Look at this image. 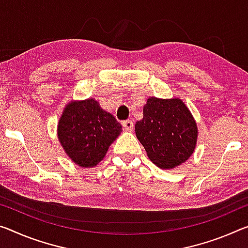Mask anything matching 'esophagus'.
I'll use <instances>...</instances> for the list:
<instances>
[{"label":"esophagus","instance_id":"esophagus-1","mask_svg":"<svg viewBox=\"0 0 248 248\" xmlns=\"http://www.w3.org/2000/svg\"><path fill=\"white\" fill-rule=\"evenodd\" d=\"M123 125L125 130H132L133 129V121L132 120H124L123 121Z\"/></svg>","mask_w":248,"mask_h":248}]
</instances>
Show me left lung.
Here are the masks:
<instances>
[{
    "label": "left lung",
    "instance_id": "obj_1",
    "mask_svg": "<svg viewBox=\"0 0 248 248\" xmlns=\"http://www.w3.org/2000/svg\"><path fill=\"white\" fill-rule=\"evenodd\" d=\"M136 135L155 166L172 169L193 153L198 128L182 100L151 97L143 107V119L136 124Z\"/></svg>",
    "mask_w": 248,
    "mask_h": 248
}]
</instances>
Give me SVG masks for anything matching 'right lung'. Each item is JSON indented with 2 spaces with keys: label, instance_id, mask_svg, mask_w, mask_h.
<instances>
[{
  "label": "right lung",
  "instance_id": "1",
  "mask_svg": "<svg viewBox=\"0 0 248 248\" xmlns=\"http://www.w3.org/2000/svg\"><path fill=\"white\" fill-rule=\"evenodd\" d=\"M121 131V124L93 99L73 101L58 124V138L65 152L82 168L95 167L104 159Z\"/></svg>",
  "mask_w": 248,
  "mask_h": 248
}]
</instances>
